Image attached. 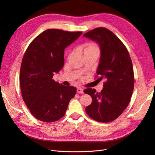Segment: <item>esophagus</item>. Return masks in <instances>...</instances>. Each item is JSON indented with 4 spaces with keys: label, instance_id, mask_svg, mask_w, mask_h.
<instances>
[{
    "label": "esophagus",
    "instance_id": "obj_1",
    "mask_svg": "<svg viewBox=\"0 0 155 155\" xmlns=\"http://www.w3.org/2000/svg\"><path fill=\"white\" fill-rule=\"evenodd\" d=\"M77 92L78 93H83V89L80 87H78L77 88Z\"/></svg>",
    "mask_w": 155,
    "mask_h": 155
}]
</instances>
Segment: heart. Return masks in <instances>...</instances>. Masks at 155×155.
I'll use <instances>...</instances> for the list:
<instances>
[{
  "instance_id": "1",
  "label": "heart",
  "mask_w": 155,
  "mask_h": 155,
  "mask_svg": "<svg viewBox=\"0 0 155 155\" xmlns=\"http://www.w3.org/2000/svg\"><path fill=\"white\" fill-rule=\"evenodd\" d=\"M83 51L85 56H98L100 54V49L97 44L95 43H88L83 46ZM70 54V55H71Z\"/></svg>"
}]
</instances>
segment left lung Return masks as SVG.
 <instances>
[{
  "instance_id": "left-lung-1",
  "label": "left lung",
  "mask_w": 155,
  "mask_h": 155,
  "mask_svg": "<svg viewBox=\"0 0 155 155\" xmlns=\"http://www.w3.org/2000/svg\"><path fill=\"white\" fill-rule=\"evenodd\" d=\"M83 37L99 45L101 56L96 73L100 80H106L100 92L92 88L84 90L92 100L85 110L93 120L110 122L121 114L132 96L134 85L132 61L122 42L105 28H97Z\"/></svg>"
}]
</instances>
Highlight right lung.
<instances>
[{"label":"right lung","instance_id":"add662e5","mask_svg":"<svg viewBox=\"0 0 155 155\" xmlns=\"http://www.w3.org/2000/svg\"><path fill=\"white\" fill-rule=\"evenodd\" d=\"M82 34L48 29L31 41L23 56L20 85L23 100L31 113L45 122L64 115L76 93L74 87L64 86L52 79L64 66V51Z\"/></svg>","mask_w":155,"mask_h":155}]
</instances>
